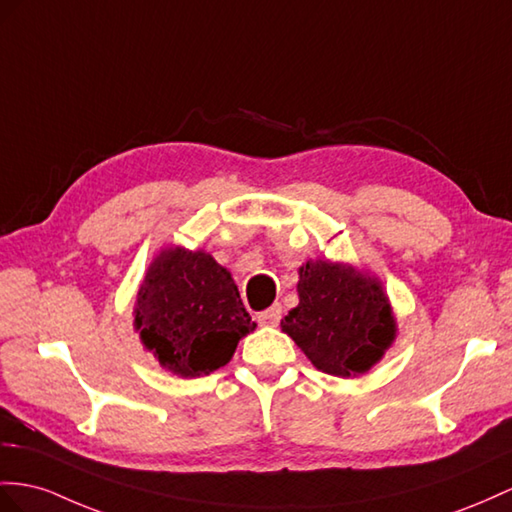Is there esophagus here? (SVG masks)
I'll list each match as a JSON object with an SVG mask.
<instances>
[{"mask_svg":"<svg viewBox=\"0 0 512 512\" xmlns=\"http://www.w3.org/2000/svg\"><path fill=\"white\" fill-rule=\"evenodd\" d=\"M281 316H283V307L277 303V305H272L270 309L261 311L257 316V322L261 326H277L281 322Z\"/></svg>","mask_w":512,"mask_h":512,"instance_id":"esophagus-1","label":"esophagus"}]
</instances>
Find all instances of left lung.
<instances>
[{"label":"left lung","instance_id":"left-lung-1","mask_svg":"<svg viewBox=\"0 0 512 512\" xmlns=\"http://www.w3.org/2000/svg\"><path fill=\"white\" fill-rule=\"evenodd\" d=\"M298 307L281 320L283 333L320 372L361 376L396 339V318L372 274L335 261H307L298 270Z\"/></svg>","mask_w":512,"mask_h":512}]
</instances>
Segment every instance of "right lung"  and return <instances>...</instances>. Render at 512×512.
Instances as JSON below:
<instances>
[{"label":"right lung","mask_w":512,"mask_h":512,"mask_svg":"<svg viewBox=\"0 0 512 512\" xmlns=\"http://www.w3.org/2000/svg\"><path fill=\"white\" fill-rule=\"evenodd\" d=\"M134 326L162 368L181 378L227 365L238 342L255 331L231 272L205 251L170 246L144 274Z\"/></svg>","instance_id":"right-lung-1"}]
</instances>
